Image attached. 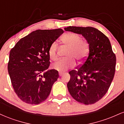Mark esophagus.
Masks as SVG:
<instances>
[{
  "label": "esophagus",
  "mask_w": 124,
  "mask_h": 124,
  "mask_svg": "<svg viewBox=\"0 0 124 124\" xmlns=\"http://www.w3.org/2000/svg\"><path fill=\"white\" fill-rule=\"evenodd\" d=\"M63 72H59V76H62V75H63Z\"/></svg>",
  "instance_id": "1"
}]
</instances>
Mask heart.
I'll list each match as a JSON object with an SVG mask.
<instances>
[{
    "mask_svg": "<svg viewBox=\"0 0 124 124\" xmlns=\"http://www.w3.org/2000/svg\"><path fill=\"white\" fill-rule=\"evenodd\" d=\"M62 41L65 46L68 47L66 56H69L58 60L54 63L53 68L60 72H65L68 69L73 68L77 60L82 61L86 58L89 51V44L86 40L82 39L79 34L69 32L62 37ZM58 44L54 41L51 44L48 50V56L51 60H56L58 57Z\"/></svg>",
    "mask_w": 124,
    "mask_h": 124,
    "instance_id": "heart-1",
    "label": "heart"
}]
</instances>
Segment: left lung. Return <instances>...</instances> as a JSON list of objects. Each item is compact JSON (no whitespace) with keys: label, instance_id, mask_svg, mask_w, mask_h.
I'll return each instance as SVG.
<instances>
[{"label":"left lung","instance_id":"left-lung-1","mask_svg":"<svg viewBox=\"0 0 124 124\" xmlns=\"http://www.w3.org/2000/svg\"><path fill=\"white\" fill-rule=\"evenodd\" d=\"M65 30L82 34L89 44L88 56L83 64L69 72V93L79 103H96L107 92L116 72V56L109 39L92 27L69 26Z\"/></svg>","mask_w":124,"mask_h":124}]
</instances>
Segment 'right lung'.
<instances>
[{
  "instance_id": "1",
  "label": "right lung",
  "mask_w": 124,
  "mask_h": 124,
  "mask_svg": "<svg viewBox=\"0 0 124 124\" xmlns=\"http://www.w3.org/2000/svg\"><path fill=\"white\" fill-rule=\"evenodd\" d=\"M63 32L61 28L37 30L20 39L11 49L8 72L15 92L23 101L38 104L50 94L59 74L55 69L46 71L50 65L48 50Z\"/></svg>"
}]
</instances>
